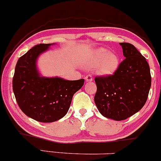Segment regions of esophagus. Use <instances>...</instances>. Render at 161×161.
Returning <instances> with one entry per match:
<instances>
[{
  "label": "esophagus",
  "instance_id": "1",
  "mask_svg": "<svg viewBox=\"0 0 161 161\" xmlns=\"http://www.w3.org/2000/svg\"><path fill=\"white\" fill-rule=\"evenodd\" d=\"M84 79H85V80L86 82H91V81H93V77H92L91 75H86L85 77H84Z\"/></svg>",
  "mask_w": 161,
  "mask_h": 161
}]
</instances>
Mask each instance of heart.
<instances>
[{
  "label": "heart",
  "mask_w": 161,
  "mask_h": 161,
  "mask_svg": "<svg viewBox=\"0 0 161 161\" xmlns=\"http://www.w3.org/2000/svg\"><path fill=\"white\" fill-rule=\"evenodd\" d=\"M90 65L97 68V72L101 75L107 76L114 74L119 65V58L113 52L100 48L93 52L89 60Z\"/></svg>",
  "instance_id": "heart-1"
}]
</instances>
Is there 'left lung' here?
<instances>
[{
	"instance_id": "left-lung-1",
	"label": "left lung",
	"mask_w": 161,
	"mask_h": 161,
	"mask_svg": "<svg viewBox=\"0 0 161 161\" xmlns=\"http://www.w3.org/2000/svg\"><path fill=\"white\" fill-rule=\"evenodd\" d=\"M124 59L113 75L96 77L94 102L103 116L125 120L142 109L151 85L150 67L133 45L119 43Z\"/></svg>"
}]
</instances>
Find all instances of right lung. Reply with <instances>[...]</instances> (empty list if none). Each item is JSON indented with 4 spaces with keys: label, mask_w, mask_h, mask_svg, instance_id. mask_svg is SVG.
<instances>
[{
    "label": "right lung",
    "mask_w": 161,
    "mask_h": 161,
    "mask_svg": "<svg viewBox=\"0 0 161 161\" xmlns=\"http://www.w3.org/2000/svg\"><path fill=\"white\" fill-rule=\"evenodd\" d=\"M52 45H37L19 58L13 77V90L19 107L27 116L40 122H52L63 118L74 94L84 83V79L67 80L40 75L37 58Z\"/></svg>",
    "instance_id": "1"
}]
</instances>
